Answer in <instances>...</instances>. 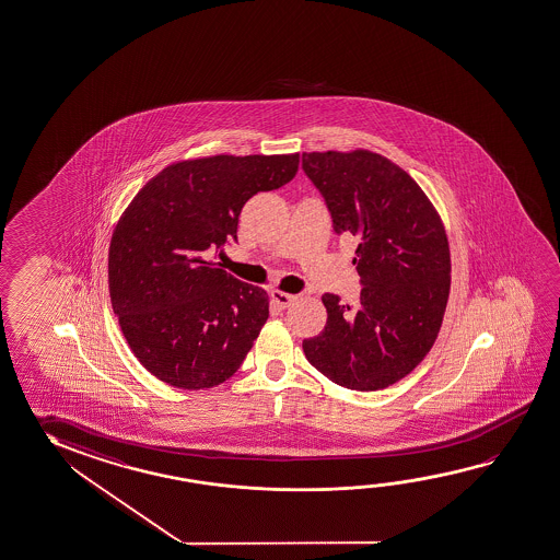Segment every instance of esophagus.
<instances>
[{
	"label": "esophagus",
	"instance_id": "esophagus-1",
	"mask_svg": "<svg viewBox=\"0 0 560 560\" xmlns=\"http://www.w3.org/2000/svg\"><path fill=\"white\" fill-rule=\"evenodd\" d=\"M270 298H272V302L280 307V310H285V307H290L295 300H298V295H293V293L280 292V290H275V292L270 293Z\"/></svg>",
	"mask_w": 560,
	"mask_h": 560
}]
</instances>
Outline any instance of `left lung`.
<instances>
[{
	"mask_svg": "<svg viewBox=\"0 0 560 560\" xmlns=\"http://www.w3.org/2000/svg\"><path fill=\"white\" fill-rule=\"evenodd\" d=\"M338 235L358 240L355 305L325 293L327 325L303 340L313 368L354 390L389 387L434 347L452 284L450 243L434 205L407 171L368 150L303 153Z\"/></svg>",
	"mask_w": 560,
	"mask_h": 560,
	"instance_id": "obj_1",
	"label": "left lung"
}]
</instances>
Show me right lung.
Here are the masks:
<instances>
[{
    "label": "right lung",
    "mask_w": 560,
    "mask_h": 560,
    "mask_svg": "<svg viewBox=\"0 0 560 560\" xmlns=\"http://www.w3.org/2000/svg\"><path fill=\"white\" fill-rule=\"evenodd\" d=\"M300 153L177 161L150 178L116 223L108 292L140 364L178 389L230 380L268 319V293L208 260L237 240L250 196L290 183Z\"/></svg>",
    "instance_id": "obj_1"
}]
</instances>
